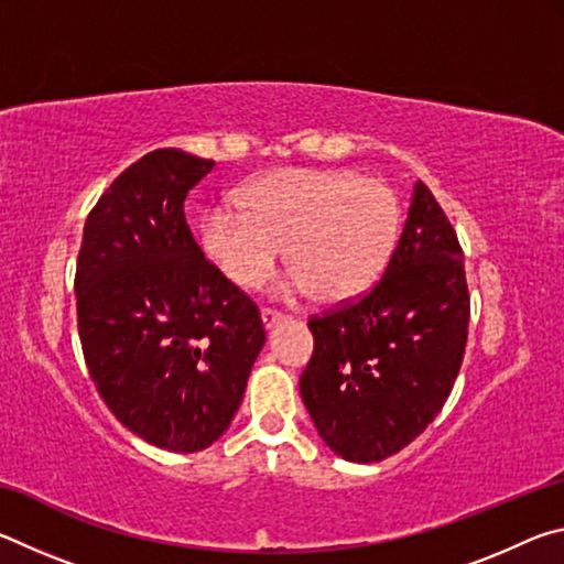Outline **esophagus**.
<instances>
[{
	"mask_svg": "<svg viewBox=\"0 0 564 564\" xmlns=\"http://www.w3.org/2000/svg\"><path fill=\"white\" fill-rule=\"evenodd\" d=\"M261 321H263V328L271 330V328L279 326V323H283L285 316H281V313H275V311H271V308H263V311H261Z\"/></svg>",
	"mask_w": 564,
	"mask_h": 564,
	"instance_id": "1",
	"label": "esophagus"
}]
</instances>
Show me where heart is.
<instances>
[{"label": "heart", "mask_w": 564, "mask_h": 564, "mask_svg": "<svg viewBox=\"0 0 564 564\" xmlns=\"http://www.w3.org/2000/svg\"><path fill=\"white\" fill-rule=\"evenodd\" d=\"M241 206H214L202 221V246L224 279L259 289L285 251L293 273L285 291H311L321 303L373 289L403 221L395 191L350 169L273 171L246 186Z\"/></svg>", "instance_id": "heart-1"}]
</instances>
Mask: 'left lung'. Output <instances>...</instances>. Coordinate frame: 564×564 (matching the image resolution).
<instances>
[{
    "label": "left lung",
    "instance_id": "left-lung-1",
    "mask_svg": "<svg viewBox=\"0 0 564 564\" xmlns=\"http://www.w3.org/2000/svg\"><path fill=\"white\" fill-rule=\"evenodd\" d=\"M470 299L463 251L423 181L383 279L360 301L311 318L301 395L313 425L348 463L403 451L441 413L460 370Z\"/></svg>",
    "mask_w": 564,
    "mask_h": 564
}]
</instances>
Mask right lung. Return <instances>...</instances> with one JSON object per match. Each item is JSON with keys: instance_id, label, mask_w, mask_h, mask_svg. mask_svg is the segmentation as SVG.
<instances>
[{"instance_id": "obj_1", "label": "right lung", "mask_w": 564, "mask_h": 564, "mask_svg": "<svg viewBox=\"0 0 564 564\" xmlns=\"http://www.w3.org/2000/svg\"><path fill=\"white\" fill-rule=\"evenodd\" d=\"M214 161L156 149L94 206L76 263L89 376L121 425L169 453L206 451L243 400L265 330L191 236L188 191Z\"/></svg>"}]
</instances>
